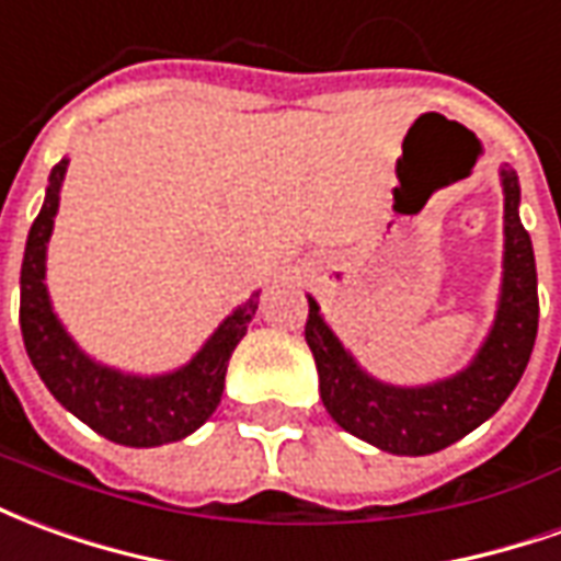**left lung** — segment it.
Returning a JSON list of instances; mask_svg holds the SVG:
<instances>
[{
	"mask_svg": "<svg viewBox=\"0 0 561 561\" xmlns=\"http://www.w3.org/2000/svg\"><path fill=\"white\" fill-rule=\"evenodd\" d=\"M504 274L499 311L478 356L426 387H392L365 371L325 325L308 296L305 341L320 375V399L344 432L396 456H426L486 423L526 371L538 335V272L531 238L519 224V181L502 169Z\"/></svg>",
	"mask_w": 561,
	"mask_h": 561,
	"instance_id": "left-lung-1",
	"label": "left lung"
}]
</instances>
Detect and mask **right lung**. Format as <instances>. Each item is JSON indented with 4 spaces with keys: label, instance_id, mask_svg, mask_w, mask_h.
<instances>
[{
    "label": "right lung",
    "instance_id": "obj_1",
    "mask_svg": "<svg viewBox=\"0 0 561 561\" xmlns=\"http://www.w3.org/2000/svg\"><path fill=\"white\" fill-rule=\"evenodd\" d=\"M66 165L69 160H59L50 169L45 205L30 229L20 268V332L26 353L50 396L102 438L123 447H160L186 438L217 411L226 365L238 341L248 335L260 293L229 313L205 347L178 371L138 377L90 359L59 323L45 284L47 241L54 232Z\"/></svg>",
    "mask_w": 561,
    "mask_h": 561
}]
</instances>
